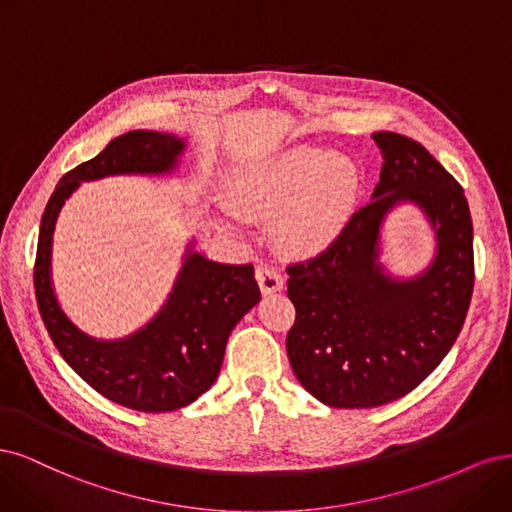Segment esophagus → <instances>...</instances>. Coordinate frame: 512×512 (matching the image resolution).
Returning a JSON list of instances; mask_svg holds the SVG:
<instances>
[{
    "instance_id": "esophagus-1",
    "label": "esophagus",
    "mask_w": 512,
    "mask_h": 512,
    "mask_svg": "<svg viewBox=\"0 0 512 512\" xmlns=\"http://www.w3.org/2000/svg\"><path fill=\"white\" fill-rule=\"evenodd\" d=\"M257 283H259L261 293L270 295V293H276V291L283 289L285 278L272 266H259L257 268Z\"/></svg>"
}]
</instances>
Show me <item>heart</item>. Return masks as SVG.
<instances>
[{
  "mask_svg": "<svg viewBox=\"0 0 512 512\" xmlns=\"http://www.w3.org/2000/svg\"><path fill=\"white\" fill-rule=\"evenodd\" d=\"M359 168L342 153L293 144L229 180L232 202L255 217H274V236L295 255L332 244L351 221L359 197Z\"/></svg>",
  "mask_w": 512,
  "mask_h": 512,
  "instance_id": "heart-1",
  "label": "heart"
}]
</instances>
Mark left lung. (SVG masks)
<instances>
[{"mask_svg":"<svg viewBox=\"0 0 512 512\" xmlns=\"http://www.w3.org/2000/svg\"><path fill=\"white\" fill-rule=\"evenodd\" d=\"M372 140L383 153L372 202L323 253L287 268L289 364L306 391L334 408L383 406L419 387L455 344L474 287L464 189L412 138L376 131ZM404 201L431 221L437 255L421 275L395 279L377 261L380 229Z\"/></svg>","mask_w":512,"mask_h":512,"instance_id":"8db88e82","label":"left lung"}]
</instances>
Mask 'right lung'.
<instances>
[{
  "label": "right lung",
  "instance_id": "add662e5",
  "mask_svg": "<svg viewBox=\"0 0 512 512\" xmlns=\"http://www.w3.org/2000/svg\"><path fill=\"white\" fill-rule=\"evenodd\" d=\"M187 142L161 131H127L104 151L65 174L48 200L34 268L42 321L70 368L114 404L140 412H168L195 402L217 381L225 344L236 323L259 300L255 268L185 253L172 293L142 329L100 340L78 329L61 310L51 280L55 223L80 183L117 174H170Z\"/></svg>",
  "mask_w": 512,
  "mask_h": 512
}]
</instances>
